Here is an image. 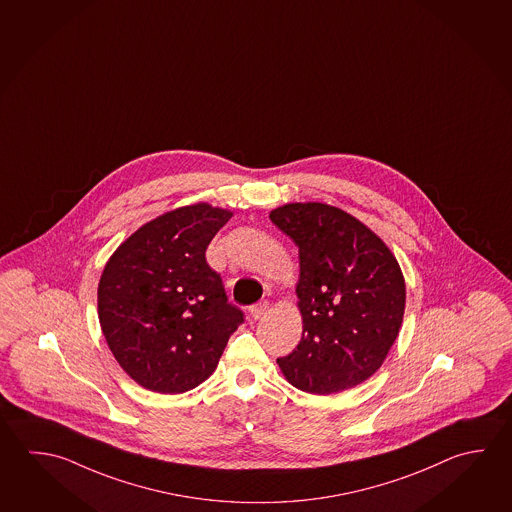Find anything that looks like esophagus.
I'll use <instances>...</instances> for the list:
<instances>
[{
    "instance_id": "34e87169",
    "label": "esophagus",
    "mask_w": 512,
    "mask_h": 512,
    "mask_svg": "<svg viewBox=\"0 0 512 512\" xmlns=\"http://www.w3.org/2000/svg\"><path fill=\"white\" fill-rule=\"evenodd\" d=\"M267 312H269V301H260V303L249 307L252 319H261V317L267 316Z\"/></svg>"
}]
</instances>
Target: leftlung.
Returning a JSON list of instances; mask_svg holds the SVG:
<instances>
[{
  "label": "left lung",
  "mask_w": 512,
  "mask_h": 512,
  "mask_svg": "<svg viewBox=\"0 0 512 512\" xmlns=\"http://www.w3.org/2000/svg\"><path fill=\"white\" fill-rule=\"evenodd\" d=\"M270 220L299 249L296 292L303 335L279 357L298 390H350L381 368L404 316L406 285L386 243L332 205L287 204Z\"/></svg>",
  "instance_id": "1"
}]
</instances>
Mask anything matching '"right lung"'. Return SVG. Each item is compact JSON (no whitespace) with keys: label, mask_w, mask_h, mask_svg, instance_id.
Returning <instances> with one entry per match:
<instances>
[{"label":"right lung","mask_w":512,"mask_h":512,"mask_svg":"<svg viewBox=\"0 0 512 512\" xmlns=\"http://www.w3.org/2000/svg\"><path fill=\"white\" fill-rule=\"evenodd\" d=\"M231 211L180 207L142 225L106 263L99 321L122 370L157 393L193 390L214 372L243 312L227 301L205 249Z\"/></svg>","instance_id":"add662e5"}]
</instances>
